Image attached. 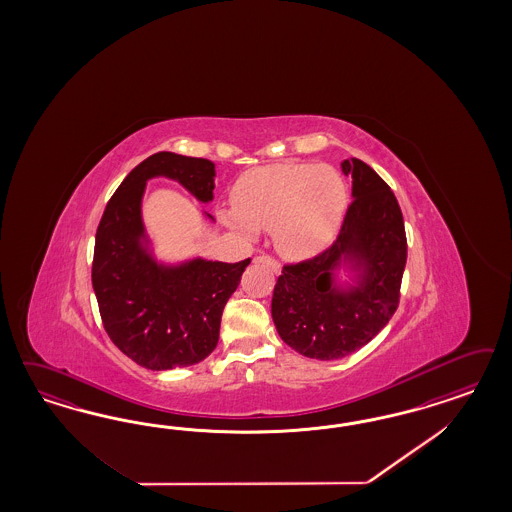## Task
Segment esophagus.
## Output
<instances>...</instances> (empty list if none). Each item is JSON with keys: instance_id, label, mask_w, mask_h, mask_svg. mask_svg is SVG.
Listing matches in <instances>:
<instances>
[{"instance_id": "obj_1", "label": "esophagus", "mask_w": 512, "mask_h": 512, "mask_svg": "<svg viewBox=\"0 0 512 512\" xmlns=\"http://www.w3.org/2000/svg\"><path fill=\"white\" fill-rule=\"evenodd\" d=\"M253 261H255V263H263L266 264V266H270L276 274L281 272V266H279L278 261H276L274 257H270V255H257Z\"/></svg>"}]
</instances>
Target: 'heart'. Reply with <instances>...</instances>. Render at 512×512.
Wrapping results in <instances>:
<instances>
[{"mask_svg":"<svg viewBox=\"0 0 512 512\" xmlns=\"http://www.w3.org/2000/svg\"><path fill=\"white\" fill-rule=\"evenodd\" d=\"M234 212L223 221L251 238L272 231L287 259H310L334 240L347 206V187L328 165H274L244 174L233 193Z\"/></svg>","mask_w":512,"mask_h":512,"instance_id":"1","label":"heart"}]
</instances>
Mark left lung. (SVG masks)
Instances as JSON below:
<instances>
[{
  "label": "left lung",
  "mask_w": 512,
  "mask_h": 512,
  "mask_svg": "<svg viewBox=\"0 0 512 512\" xmlns=\"http://www.w3.org/2000/svg\"><path fill=\"white\" fill-rule=\"evenodd\" d=\"M353 201L332 246L285 264L274 287L272 319L281 340L317 360L347 357L373 340L400 304L407 238L402 210L387 182L360 159H345ZM347 262L358 285L338 288L333 270Z\"/></svg>",
  "instance_id": "1"
}]
</instances>
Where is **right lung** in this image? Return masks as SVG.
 <instances>
[{"instance_id":"1","label":"right lung","mask_w":512,"mask_h":512,"mask_svg":"<svg viewBox=\"0 0 512 512\" xmlns=\"http://www.w3.org/2000/svg\"><path fill=\"white\" fill-rule=\"evenodd\" d=\"M165 176L201 202L214 199L216 165L202 157L159 152L125 176L107 202L93 249L92 285L112 343L142 368L197 364L216 349L221 315L251 259L155 263L142 246L140 201L146 182Z\"/></svg>"}]
</instances>
